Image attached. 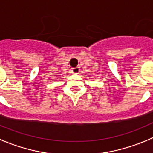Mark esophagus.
Masks as SVG:
<instances>
[{
  "instance_id": "34e87169",
  "label": "esophagus",
  "mask_w": 153,
  "mask_h": 153,
  "mask_svg": "<svg viewBox=\"0 0 153 153\" xmlns=\"http://www.w3.org/2000/svg\"><path fill=\"white\" fill-rule=\"evenodd\" d=\"M79 67H76V68H72V72L74 73V74H79Z\"/></svg>"
}]
</instances>
